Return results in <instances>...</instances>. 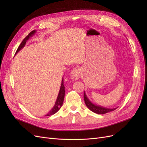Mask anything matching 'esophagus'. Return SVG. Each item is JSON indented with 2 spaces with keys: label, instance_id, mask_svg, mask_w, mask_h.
<instances>
[{
  "label": "esophagus",
  "instance_id": "34e87169",
  "mask_svg": "<svg viewBox=\"0 0 147 147\" xmlns=\"http://www.w3.org/2000/svg\"><path fill=\"white\" fill-rule=\"evenodd\" d=\"M70 76L71 79L74 80H78L80 76V70L79 68H75L71 72Z\"/></svg>",
  "mask_w": 147,
  "mask_h": 147
}]
</instances>
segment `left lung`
I'll return each mask as SVG.
<instances>
[{"label": "left lung", "instance_id": "1", "mask_svg": "<svg viewBox=\"0 0 147 147\" xmlns=\"http://www.w3.org/2000/svg\"><path fill=\"white\" fill-rule=\"evenodd\" d=\"M83 96H84V102H85L86 107L90 110H91L92 112H94L95 113L99 114H103L109 112L113 111L117 109V108H114V109H108V108H105L102 106L93 104L89 99V98H88V96L85 94V92H84Z\"/></svg>", "mask_w": 147, "mask_h": 147}]
</instances>
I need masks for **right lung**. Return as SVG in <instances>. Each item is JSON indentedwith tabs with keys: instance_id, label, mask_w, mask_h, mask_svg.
I'll return each instance as SVG.
<instances>
[{
	"instance_id": "obj_1",
	"label": "right lung",
	"mask_w": 147,
	"mask_h": 147,
	"mask_svg": "<svg viewBox=\"0 0 147 147\" xmlns=\"http://www.w3.org/2000/svg\"><path fill=\"white\" fill-rule=\"evenodd\" d=\"M36 32V30H33L32 32H31L28 36H27L24 40H22V42H21V43L20 44V45L19 46V47L18 48L16 53L15 54H17L22 48H23L24 47V46L26 43V42L29 39V38L31 37L32 36H33ZM63 80H62V82H61V88L59 89V94L57 97V99L56 100V102L55 105H54L53 107L51 110V111L46 114L45 115V116H50V115H52L54 114H55L60 109L61 106L63 105V102H64V95H65V87L64 85V81H63Z\"/></svg>"
}]
</instances>
